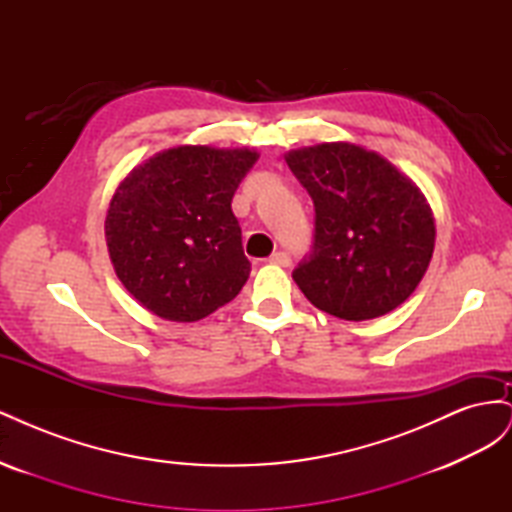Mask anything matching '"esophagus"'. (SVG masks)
Here are the masks:
<instances>
[{"label":"esophagus","mask_w":512,"mask_h":512,"mask_svg":"<svg viewBox=\"0 0 512 512\" xmlns=\"http://www.w3.org/2000/svg\"><path fill=\"white\" fill-rule=\"evenodd\" d=\"M269 262H273V265H280V267H288L290 265V254L288 252H275V254H271Z\"/></svg>","instance_id":"obj_1"}]
</instances>
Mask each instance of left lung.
Returning <instances> with one entry per match:
<instances>
[{"mask_svg": "<svg viewBox=\"0 0 512 512\" xmlns=\"http://www.w3.org/2000/svg\"><path fill=\"white\" fill-rule=\"evenodd\" d=\"M286 162L314 200V245L292 271L307 301L344 320L404 303L429 267L436 222L423 192L376 151L322 143Z\"/></svg>", "mask_w": 512, "mask_h": 512, "instance_id": "8db88e82", "label": "left lung"}]
</instances>
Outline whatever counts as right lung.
Returning a JSON list of instances; mask_svg holds the SVG:
<instances>
[{"instance_id": "1", "label": "right lung", "mask_w": 512, "mask_h": 512, "mask_svg": "<svg viewBox=\"0 0 512 512\" xmlns=\"http://www.w3.org/2000/svg\"><path fill=\"white\" fill-rule=\"evenodd\" d=\"M256 160L245 147L181 145L119 183L104 222L108 254L149 312L194 322L237 297L252 265L230 203Z\"/></svg>"}]
</instances>
